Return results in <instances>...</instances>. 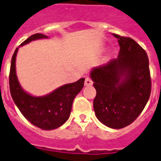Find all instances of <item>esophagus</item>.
<instances>
[{"label":"esophagus","mask_w":161,"mask_h":161,"mask_svg":"<svg viewBox=\"0 0 161 161\" xmlns=\"http://www.w3.org/2000/svg\"><path fill=\"white\" fill-rule=\"evenodd\" d=\"M93 84V81L91 80V78L90 77H86L85 78V81H84V85L85 86H91Z\"/></svg>","instance_id":"esophagus-1"}]
</instances>
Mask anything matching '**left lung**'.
I'll list each match as a JSON object with an SVG mask.
<instances>
[{
  "mask_svg": "<svg viewBox=\"0 0 161 161\" xmlns=\"http://www.w3.org/2000/svg\"><path fill=\"white\" fill-rule=\"evenodd\" d=\"M113 35L120 46L118 57L94 68L91 77L97 91V117L108 128L119 129L131 124L144 109L152 83L145 50L131 38Z\"/></svg>",
  "mask_w": 161,
  "mask_h": 161,
  "instance_id": "left-lung-1",
  "label": "left lung"
}]
</instances>
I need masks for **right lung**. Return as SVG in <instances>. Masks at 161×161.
Here are the masks:
<instances>
[{"instance_id":"right-lung-1","label":"right lung","mask_w":161,"mask_h":161,"mask_svg":"<svg viewBox=\"0 0 161 161\" xmlns=\"http://www.w3.org/2000/svg\"><path fill=\"white\" fill-rule=\"evenodd\" d=\"M47 38L42 33H35L26 39L20 46L32 40ZM16 48L11 60L9 72V88L12 98L19 111L32 124L44 130L59 128L70 116L72 103L84 87V78L72 84H64L44 97H33L22 90L16 76Z\"/></svg>"}]
</instances>
